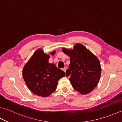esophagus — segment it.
<instances>
[{
	"label": "esophagus",
	"mask_w": 122,
	"mask_h": 122,
	"mask_svg": "<svg viewBox=\"0 0 122 122\" xmlns=\"http://www.w3.org/2000/svg\"><path fill=\"white\" fill-rule=\"evenodd\" d=\"M62 70L63 71H65V72H66V68H62Z\"/></svg>",
	"instance_id": "esophagus-1"
}]
</instances>
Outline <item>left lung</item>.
I'll return each mask as SVG.
<instances>
[{
  "label": "left lung",
  "mask_w": 122,
  "mask_h": 122,
  "mask_svg": "<svg viewBox=\"0 0 122 122\" xmlns=\"http://www.w3.org/2000/svg\"><path fill=\"white\" fill-rule=\"evenodd\" d=\"M70 57V63L66 75H70L69 81L75 90L81 94L92 92L98 85L101 76L99 60L83 45L75 44L73 49L62 48Z\"/></svg>",
  "instance_id": "1"
}]
</instances>
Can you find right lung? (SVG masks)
Here are the masks:
<instances>
[{
  "instance_id": "add662e5",
  "label": "right lung",
  "mask_w": 122,
  "mask_h": 122,
  "mask_svg": "<svg viewBox=\"0 0 122 122\" xmlns=\"http://www.w3.org/2000/svg\"><path fill=\"white\" fill-rule=\"evenodd\" d=\"M55 51L50 53L54 55ZM50 55L39 48L24 66L23 77L26 86L37 96L47 97L54 92L57 81L65 76V72L57 68L54 63H50Z\"/></svg>"
}]
</instances>
